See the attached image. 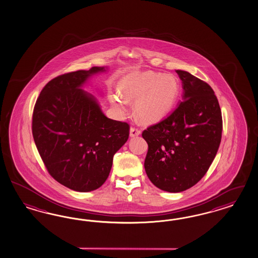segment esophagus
<instances>
[{
	"instance_id": "34e87169",
	"label": "esophagus",
	"mask_w": 258,
	"mask_h": 258,
	"mask_svg": "<svg viewBox=\"0 0 258 258\" xmlns=\"http://www.w3.org/2000/svg\"><path fill=\"white\" fill-rule=\"evenodd\" d=\"M140 133H141V131L137 127H131L130 128V137L131 138H135V137L140 136Z\"/></svg>"
}]
</instances>
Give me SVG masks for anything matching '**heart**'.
Listing matches in <instances>:
<instances>
[{
	"label": "heart",
	"instance_id": "heart-1",
	"mask_svg": "<svg viewBox=\"0 0 258 258\" xmlns=\"http://www.w3.org/2000/svg\"><path fill=\"white\" fill-rule=\"evenodd\" d=\"M179 83L171 74L154 72L134 73L119 83V93H111L112 105L124 111L127 101L137 99L136 113L146 121H156L164 117L176 101Z\"/></svg>",
	"mask_w": 258,
	"mask_h": 258
}]
</instances>
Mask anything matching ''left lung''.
<instances>
[{
    "label": "left lung",
    "instance_id": "8db88e82",
    "mask_svg": "<svg viewBox=\"0 0 258 258\" xmlns=\"http://www.w3.org/2000/svg\"><path fill=\"white\" fill-rule=\"evenodd\" d=\"M176 73L183 83V102L142 132L148 143L147 176L168 192L186 190L205 176L222 132L221 107L212 88L187 72Z\"/></svg>",
    "mask_w": 258,
    "mask_h": 258
}]
</instances>
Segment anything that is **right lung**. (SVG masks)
<instances>
[{
    "instance_id": "1",
    "label": "right lung",
    "mask_w": 258,
    "mask_h": 258,
    "mask_svg": "<svg viewBox=\"0 0 258 258\" xmlns=\"http://www.w3.org/2000/svg\"><path fill=\"white\" fill-rule=\"evenodd\" d=\"M104 71L92 67L53 78L33 111V138L46 169L75 191L99 188L129 138V124L105 117L95 98L81 89L89 76Z\"/></svg>"
}]
</instances>
